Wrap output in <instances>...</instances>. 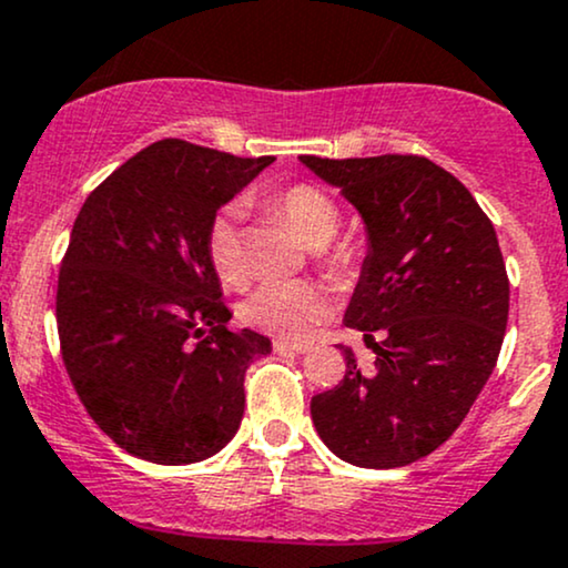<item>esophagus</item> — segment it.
Returning <instances> with one entry per match:
<instances>
[{"mask_svg":"<svg viewBox=\"0 0 568 568\" xmlns=\"http://www.w3.org/2000/svg\"><path fill=\"white\" fill-rule=\"evenodd\" d=\"M272 349H275L277 354H306V352H310V346H306V344H293V341L277 338L275 344H272Z\"/></svg>","mask_w":568,"mask_h":568,"instance_id":"1","label":"esophagus"}]
</instances>
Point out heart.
<instances>
[{
	"mask_svg": "<svg viewBox=\"0 0 568 568\" xmlns=\"http://www.w3.org/2000/svg\"><path fill=\"white\" fill-rule=\"evenodd\" d=\"M262 206L291 224L298 237L312 248H323L338 235L341 216L338 203L323 187L310 182H293L262 195ZM206 258L224 285H241L245 275L241 209L224 206L209 219L203 235ZM323 264L333 275H352L357 270V254L349 245L325 248ZM333 298L320 283L312 280H272L254 288L241 304V320L256 331L270 333L283 341L310 338L317 325L331 314Z\"/></svg>",
	"mask_w": 568,
	"mask_h": 568,
	"instance_id": "1",
	"label": "heart"
}]
</instances>
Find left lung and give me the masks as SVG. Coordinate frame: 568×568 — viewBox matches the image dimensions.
<instances>
[{
  "mask_svg": "<svg viewBox=\"0 0 568 568\" xmlns=\"http://www.w3.org/2000/svg\"><path fill=\"white\" fill-rule=\"evenodd\" d=\"M302 161L365 219L344 323L378 354L365 375L341 346L346 375L312 396L314 428L352 466H409L455 434L495 371L510 298L500 243L466 184L423 155Z\"/></svg>",
  "mask_w": 568,
  "mask_h": 568,
  "instance_id": "obj_1",
  "label": "left lung"
}]
</instances>
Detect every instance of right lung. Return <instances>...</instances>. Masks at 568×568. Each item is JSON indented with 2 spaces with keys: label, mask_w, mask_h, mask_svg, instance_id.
Listing matches in <instances>:
<instances>
[{
  "label": "right lung",
  "mask_w": 568,
  "mask_h": 568,
  "mask_svg": "<svg viewBox=\"0 0 568 568\" xmlns=\"http://www.w3.org/2000/svg\"><path fill=\"white\" fill-rule=\"evenodd\" d=\"M272 161L153 142L73 222L54 298L60 354L89 418L129 455L206 460L241 426L245 371L272 344L227 327L203 235Z\"/></svg>",
  "instance_id": "right-lung-1"
}]
</instances>
